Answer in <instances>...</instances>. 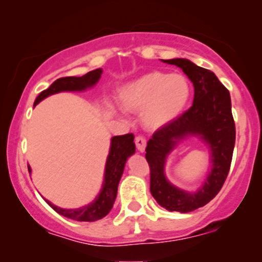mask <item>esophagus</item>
I'll return each mask as SVG.
<instances>
[{"mask_svg": "<svg viewBox=\"0 0 262 262\" xmlns=\"http://www.w3.org/2000/svg\"><path fill=\"white\" fill-rule=\"evenodd\" d=\"M135 145H137V149L139 150L140 152H143L144 150H145V146H146V140L144 137H137L135 138Z\"/></svg>", "mask_w": 262, "mask_h": 262, "instance_id": "obj_1", "label": "esophagus"}]
</instances>
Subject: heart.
Returning a JSON list of instances; mask_svg holds the SVG:
<instances>
[{"label": "heart", "instance_id": "heart-1", "mask_svg": "<svg viewBox=\"0 0 262 262\" xmlns=\"http://www.w3.org/2000/svg\"><path fill=\"white\" fill-rule=\"evenodd\" d=\"M191 85L181 74L151 71L119 90L118 101L127 111L143 110L146 128L156 129L176 118L187 106Z\"/></svg>", "mask_w": 262, "mask_h": 262}]
</instances>
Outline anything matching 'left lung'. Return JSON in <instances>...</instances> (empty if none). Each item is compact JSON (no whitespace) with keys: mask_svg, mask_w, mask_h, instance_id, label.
Masks as SVG:
<instances>
[{"mask_svg":"<svg viewBox=\"0 0 262 262\" xmlns=\"http://www.w3.org/2000/svg\"><path fill=\"white\" fill-rule=\"evenodd\" d=\"M164 62L182 69L193 83L194 98L189 110L158 129L148 141L145 158L150 167V192L156 202L170 212L188 213L210 202L224 185L235 144V123L229 91L214 73L187 59ZM187 136H200L209 145L212 158V169L197 192L176 188L163 172L167 155Z\"/></svg>","mask_w":262,"mask_h":262,"instance_id":"left-lung-1","label":"left lung"}]
</instances>
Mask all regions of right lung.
<instances>
[{
	"label": "right lung",
	"instance_id": "right-lung-1",
	"mask_svg": "<svg viewBox=\"0 0 262 262\" xmlns=\"http://www.w3.org/2000/svg\"><path fill=\"white\" fill-rule=\"evenodd\" d=\"M101 75L102 69H96V70L90 71L81 77H60V79L54 81L49 89L39 93V96L34 101V106H37L39 102L43 101L48 96L54 95V93L62 91H83L89 87L95 86L100 80ZM133 141L134 135L132 133L117 135V137L112 138L110 154H108L106 162V170H104L103 185H102L100 194L93 200L92 203L77 209L60 208V207L54 206L49 201L45 200L47 203L59 214L77 222H95L106 217L110 210L112 209L114 201H116L117 189H118L119 180H121L123 171H124L125 161L129 156L135 152V144ZM28 171L31 172L29 166Z\"/></svg>",
	"mask_w": 262,
	"mask_h": 262
}]
</instances>
